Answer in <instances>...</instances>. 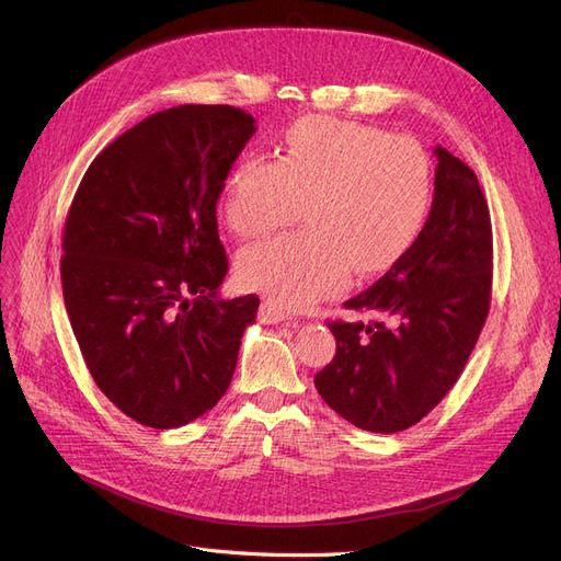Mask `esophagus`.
<instances>
[{
  "label": "esophagus",
  "mask_w": 561,
  "mask_h": 561,
  "mask_svg": "<svg viewBox=\"0 0 561 561\" xmlns=\"http://www.w3.org/2000/svg\"><path fill=\"white\" fill-rule=\"evenodd\" d=\"M260 318H262V322H266V325H276V322H287V325H290V322H295V318L290 313L278 309L276 304H271V301L262 304Z\"/></svg>",
  "instance_id": "34e87169"
}]
</instances>
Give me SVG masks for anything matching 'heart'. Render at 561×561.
Listing matches in <instances>:
<instances>
[{"mask_svg": "<svg viewBox=\"0 0 561 561\" xmlns=\"http://www.w3.org/2000/svg\"><path fill=\"white\" fill-rule=\"evenodd\" d=\"M433 163L414 138L332 116H301L285 128L278 161L245 154L225 184V215L250 245L239 276L278 307H309L355 276L383 274L410 250L433 206Z\"/></svg>", "mask_w": 561, "mask_h": 561, "instance_id": "obj_1", "label": "heart"}]
</instances>
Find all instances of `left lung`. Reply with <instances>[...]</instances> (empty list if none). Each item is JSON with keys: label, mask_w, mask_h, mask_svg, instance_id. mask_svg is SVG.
<instances>
[{"label": "left lung", "mask_w": 561, "mask_h": 561, "mask_svg": "<svg viewBox=\"0 0 561 561\" xmlns=\"http://www.w3.org/2000/svg\"><path fill=\"white\" fill-rule=\"evenodd\" d=\"M435 192L419 241L344 307L375 320L330 322L332 363L320 398L353 426L398 433L426 416L461 377L491 299V219L480 182L435 147Z\"/></svg>", "instance_id": "left-lung-1"}]
</instances>
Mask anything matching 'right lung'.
Here are the masks:
<instances>
[{
	"label": "right lung",
	"instance_id": "add662e5",
	"mask_svg": "<svg viewBox=\"0 0 561 561\" xmlns=\"http://www.w3.org/2000/svg\"><path fill=\"white\" fill-rule=\"evenodd\" d=\"M257 130L229 105L147 116L89 165L62 233V297L98 388L142 426L180 428L227 393L257 295L219 297L217 198Z\"/></svg>",
	"mask_w": 561,
	"mask_h": 561
}]
</instances>
